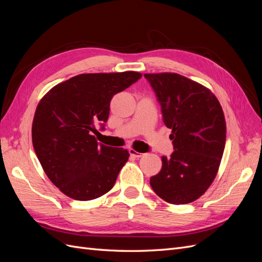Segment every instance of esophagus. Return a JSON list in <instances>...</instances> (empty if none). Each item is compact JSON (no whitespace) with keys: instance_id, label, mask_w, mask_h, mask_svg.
<instances>
[{"instance_id":"obj_1","label":"esophagus","mask_w":262,"mask_h":262,"mask_svg":"<svg viewBox=\"0 0 262 262\" xmlns=\"http://www.w3.org/2000/svg\"><path fill=\"white\" fill-rule=\"evenodd\" d=\"M129 153H130V155H131V156H133V157H141L142 155H143L142 153L137 152V150H136V149H133V148H130V149H129Z\"/></svg>"}]
</instances>
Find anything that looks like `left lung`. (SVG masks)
I'll return each instance as SVG.
<instances>
[{
  "label": "left lung",
  "mask_w": 262,
  "mask_h": 262,
  "mask_svg": "<svg viewBox=\"0 0 262 262\" xmlns=\"http://www.w3.org/2000/svg\"><path fill=\"white\" fill-rule=\"evenodd\" d=\"M171 129L173 152L162 157V169L150 177L154 192L171 204L190 203L215 178L226 141L220 101L209 89L177 73L144 74Z\"/></svg>",
  "instance_id": "obj_1"
}]
</instances>
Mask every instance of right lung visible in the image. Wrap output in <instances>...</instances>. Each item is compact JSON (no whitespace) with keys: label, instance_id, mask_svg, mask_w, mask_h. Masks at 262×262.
<instances>
[{"label":"right lung","instance_id":"right-lung-1","mask_svg":"<svg viewBox=\"0 0 262 262\" xmlns=\"http://www.w3.org/2000/svg\"><path fill=\"white\" fill-rule=\"evenodd\" d=\"M141 77L133 71L80 74L55 85L39 101L33 145L46 175L66 195L89 201L114 187L129 152L98 143L92 132L97 124L105 129L114 95Z\"/></svg>","mask_w":262,"mask_h":262}]
</instances>
